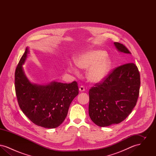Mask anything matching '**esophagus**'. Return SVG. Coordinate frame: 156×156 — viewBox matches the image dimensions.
Instances as JSON below:
<instances>
[{
    "mask_svg": "<svg viewBox=\"0 0 156 156\" xmlns=\"http://www.w3.org/2000/svg\"><path fill=\"white\" fill-rule=\"evenodd\" d=\"M79 90H80V91H81V92H83V91H84V90H85V87H84L83 86H81V87H80V88H79Z\"/></svg>",
    "mask_w": 156,
    "mask_h": 156,
    "instance_id": "34e87169",
    "label": "esophagus"
}]
</instances>
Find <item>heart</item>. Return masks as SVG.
<instances>
[{"mask_svg": "<svg viewBox=\"0 0 156 156\" xmlns=\"http://www.w3.org/2000/svg\"><path fill=\"white\" fill-rule=\"evenodd\" d=\"M106 57V53L104 51H89L75 59V64L80 68H88L87 74L88 80L94 83H98L102 81L107 76L111 68V61ZM69 67L75 73H77L74 66L69 65Z\"/></svg>", "mask_w": 156, "mask_h": 156, "instance_id": "obj_1", "label": "heart"}]
</instances>
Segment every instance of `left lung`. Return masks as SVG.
<instances>
[{"label":"left lung","instance_id":"left-lung-1","mask_svg":"<svg viewBox=\"0 0 156 156\" xmlns=\"http://www.w3.org/2000/svg\"><path fill=\"white\" fill-rule=\"evenodd\" d=\"M114 44L120 52L131 54L125 45L118 42ZM140 86V73L134 63L114 68L102 81L89 89L90 118L100 127L122 122L136 106Z\"/></svg>","mask_w":156,"mask_h":156}]
</instances>
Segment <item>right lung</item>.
I'll return each mask as SVG.
<instances>
[{
    "instance_id": "add662e5",
    "label": "right lung",
    "mask_w": 156,
    "mask_h": 156,
    "mask_svg": "<svg viewBox=\"0 0 156 156\" xmlns=\"http://www.w3.org/2000/svg\"><path fill=\"white\" fill-rule=\"evenodd\" d=\"M28 52L26 48L15 71V90L19 107L37 126L57 127L66 119L70 104L78 95V83L53 82L47 85L31 83L22 67Z\"/></svg>"
}]
</instances>
